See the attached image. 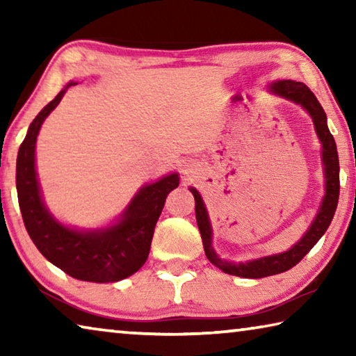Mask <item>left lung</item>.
Segmentation results:
<instances>
[{
    "label": "left lung",
    "instance_id": "obj_1",
    "mask_svg": "<svg viewBox=\"0 0 356 356\" xmlns=\"http://www.w3.org/2000/svg\"><path fill=\"white\" fill-rule=\"evenodd\" d=\"M270 92H273L280 97L292 100L293 104H298L309 113L314 122L316 134L322 143V160L325 170V196L316 215L314 221L311 222L308 231L295 243L291 250L280 254L265 256L261 259L248 262H229L225 259L218 257L213 246H212V226H210L207 209L204 206V201L196 188H190L195 196V210H196V221L200 227L202 245L206 256L215 267H218L227 275L240 276V278H265V276L278 275L287 272L295 267L301 259H303L312 250L321 237L327 231L331 220H333L337 200H339V159H337V149L333 135L330 134L327 125V114H325L322 105L318 104L316 95L311 92V89L305 83L293 81V80H280L275 81L268 86Z\"/></svg>",
    "mask_w": 356,
    "mask_h": 356
}]
</instances>
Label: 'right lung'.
Segmentation results:
<instances>
[{"label": "right lung", "instance_id": "right-lung-1", "mask_svg": "<svg viewBox=\"0 0 356 356\" xmlns=\"http://www.w3.org/2000/svg\"><path fill=\"white\" fill-rule=\"evenodd\" d=\"M74 84L76 83L70 81L29 125L17 156V195L29 237L45 259L75 280L114 282L129 278L146 262L155 225L166 196L177 188L179 174L174 172L144 185L120 220L110 227L80 231L53 218L42 201L35 174V140L42 122Z\"/></svg>", "mask_w": 356, "mask_h": 356}]
</instances>
